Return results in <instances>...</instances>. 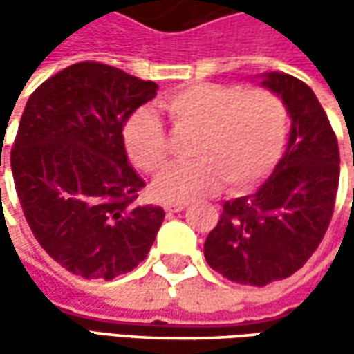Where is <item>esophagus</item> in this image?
I'll return each mask as SVG.
<instances>
[{
    "mask_svg": "<svg viewBox=\"0 0 354 354\" xmlns=\"http://www.w3.org/2000/svg\"><path fill=\"white\" fill-rule=\"evenodd\" d=\"M163 209L167 212H181L187 209V203H169V205H165Z\"/></svg>",
    "mask_w": 354,
    "mask_h": 354,
    "instance_id": "obj_1",
    "label": "esophagus"
}]
</instances>
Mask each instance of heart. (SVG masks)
Instances as JSON below:
<instances>
[{"instance_id": "obj_1", "label": "heart", "mask_w": 354, "mask_h": 354, "mask_svg": "<svg viewBox=\"0 0 354 354\" xmlns=\"http://www.w3.org/2000/svg\"><path fill=\"white\" fill-rule=\"evenodd\" d=\"M161 106L175 128L197 131L191 143L193 163L173 167L157 179V201L185 203L225 185L242 193L264 181L283 156L290 114L276 92L221 82H195L167 94ZM131 163L149 175L169 165V136L151 108H140L124 126Z\"/></svg>"}]
</instances>
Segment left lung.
<instances>
[{"instance_id":"obj_1","label":"left lung","mask_w":354,"mask_h":354,"mask_svg":"<svg viewBox=\"0 0 354 354\" xmlns=\"http://www.w3.org/2000/svg\"><path fill=\"white\" fill-rule=\"evenodd\" d=\"M262 84L292 116L286 156L254 195L226 201L205 240L214 272L256 288L290 278L317 250L333 216L341 161L329 118L304 80L268 73Z\"/></svg>"}]
</instances>
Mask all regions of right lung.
Returning a JSON list of instances; mask_svg holds the SVG:
<instances>
[{"label": "right lung", "instance_id": "obj_1", "mask_svg": "<svg viewBox=\"0 0 354 354\" xmlns=\"http://www.w3.org/2000/svg\"><path fill=\"white\" fill-rule=\"evenodd\" d=\"M156 94L153 80L84 61L27 100L11 149L15 191L39 244L75 276L128 274L156 240L165 212L138 201L145 183L122 136L131 112Z\"/></svg>", "mask_w": 354, "mask_h": 354}]
</instances>
